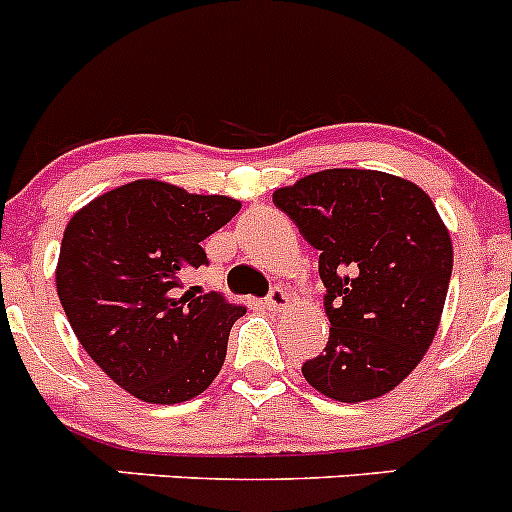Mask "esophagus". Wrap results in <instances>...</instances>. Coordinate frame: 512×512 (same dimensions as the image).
Returning a JSON list of instances; mask_svg holds the SVG:
<instances>
[{
	"mask_svg": "<svg viewBox=\"0 0 512 512\" xmlns=\"http://www.w3.org/2000/svg\"><path fill=\"white\" fill-rule=\"evenodd\" d=\"M266 309H271V311H286L289 309V294H286L284 289H279V286H276L274 291H271L269 296H266Z\"/></svg>",
	"mask_w": 512,
	"mask_h": 512,
	"instance_id": "obj_1",
	"label": "esophagus"
}]
</instances>
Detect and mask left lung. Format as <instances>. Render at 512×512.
<instances>
[{"instance_id":"left-lung-1","label":"left lung","mask_w":512,"mask_h":512,"mask_svg":"<svg viewBox=\"0 0 512 512\" xmlns=\"http://www.w3.org/2000/svg\"><path fill=\"white\" fill-rule=\"evenodd\" d=\"M274 206L321 251L332 326L306 382L337 402L392 392L430 349L450 286V231L432 198L382 170L329 168L274 191Z\"/></svg>"}]
</instances>
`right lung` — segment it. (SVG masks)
Returning <instances> with one entry per match:
<instances>
[{
  "instance_id": "right-lung-1",
  "label": "right lung",
  "mask_w": 512,
  "mask_h": 512,
  "mask_svg": "<svg viewBox=\"0 0 512 512\" xmlns=\"http://www.w3.org/2000/svg\"><path fill=\"white\" fill-rule=\"evenodd\" d=\"M241 211L155 178L102 193L70 218L55 281L72 332L118 387L150 405L198 397L218 377L246 306L183 291L203 238Z\"/></svg>"
}]
</instances>
